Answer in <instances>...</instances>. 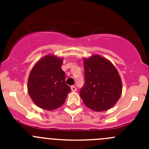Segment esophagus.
<instances>
[{"mask_svg":"<svg viewBox=\"0 0 149 149\" xmlns=\"http://www.w3.org/2000/svg\"><path fill=\"white\" fill-rule=\"evenodd\" d=\"M71 89H72V92H75L77 90V88H76L75 86H71Z\"/></svg>","mask_w":149,"mask_h":149,"instance_id":"34e87169","label":"esophagus"}]
</instances>
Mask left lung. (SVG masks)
<instances>
[{"label":"left lung","instance_id":"8db88e82","mask_svg":"<svg viewBox=\"0 0 149 149\" xmlns=\"http://www.w3.org/2000/svg\"><path fill=\"white\" fill-rule=\"evenodd\" d=\"M85 85L80 91L84 104L97 112L112 108L120 98L122 80L113 64L98 54L84 58Z\"/></svg>","mask_w":149,"mask_h":149}]
</instances>
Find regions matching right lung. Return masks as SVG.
I'll list each match as a JSON object with an SVG mask.
<instances>
[{
    "mask_svg": "<svg viewBox=\"0 0 149 149\" xmlns=\"http://www.w3.org/2000/svg\"><path fill=\"white\" fill-rule=\"evenodd\" d=\"M63 59L52 54L41 58L30 71L27 81L29 95L36 106L46 110L59 108L64 104L70 87L62 70Z\"/></svg>",
    "mask_w": 149,
    "mask_h": 149,
    "instance_id": "obj_1",
    "label": "right lung"
}]
</instances>
